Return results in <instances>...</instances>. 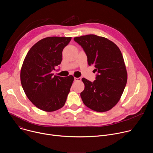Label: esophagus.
<instances>
[{
  "instance_id": "esophagus-1",
  "label": "esophagus",
  "mask_w": 153,
  "mask_h": 153,
  "mask_svg": "<svg viewBox=\"0 0 153 153\" xmlns=\"http://www.w3.org/2000/svg\"><path fill=\"white\" fill-rule=\"evenodd\" d=\"M82 79L81 77H74V80L75 81H80Z\"/></svg>"
}]
</instances>
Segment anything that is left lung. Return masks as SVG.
<instances>
[{"instance_id": "1", "label": "left lung", "mask_w": 153, "mask_h": 153, "mask_svg": "<svg viewBox=\"0 0 153 153\" xmlns=\"http://www.w3.org/2000/svg\"><path fill=\"white\" fill-rule=\"evenodd\" d=\"M83 48L89 66L97 71L91 82L85 78L80 93L83 103L92 110L105 112L110 110L119 101L127 82V71L119 47L108 39L94 34L74 38Z\"/></svg>"}]
</instances>
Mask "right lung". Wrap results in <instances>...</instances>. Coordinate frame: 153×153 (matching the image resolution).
I'll list each match as a JSON object with an SVG mask.
<instances>
[{
    "label": "right lung",
    "mask_w": 153,
    "mask_h": 153,
    "mask_svg": "<svg viewBox=\"0 0 153 153\" xmlns=\"http://www.w3.org/2000/svg\"><path fill=\"white\" fill-rule=\"evenodd\" d=\"M71 37H48L41 39L28 52L20 70V81L28 99L47 112L62 108L74 80L68 77L54 76L53 70L60 64L62 51Z\"/></svg>",
    "instance_id": "obj_1"
}]
</instances>
